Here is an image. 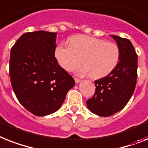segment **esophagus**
<instances>
[{
  "mask_svg": "<svg viewBox=\"0 0 148 148\" xmlns=\"http://www.w3.org/2000/svg\"><path fill=\"white\" fill-rule=\"evenodd\" d=\"M75 83H76V84H78V83H79V82H81V80H80V79H77V78H75Z\"/></svg>",
  "mask_w": 148,
  "mask_h": 148,
  "instance_id": "esophagus-1",
  "label": "esophagus"
}]
</instances>
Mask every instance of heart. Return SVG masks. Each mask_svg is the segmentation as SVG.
<instances>
[{
	"mask_svg": "<svg viewBox=\"0 0 148 148\" xmlns=\"http://www.w3.org/2000/svg\"><path fill=\"white\" fill-rule=\"evenodd\" d=\"M69 45L60 44L54 50V57L63 69L73 71L82 63L77 74L88 75L95 79L107 76L113 71L119 61V49L116 44L104 41L85 35H74Z\"/></svg>",
	"mask_w": 148,
	"mask_h": 148,
	"instance_id": "1",
	"label": "heart"
}]
</instances>
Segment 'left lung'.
I'll return each mask as SVG.
<instances>
[{"instance_id":"left-lung-1","label":"left lung","mask_w":148,"mask_h":148,"mask_svg":"<svg viewBox=\"0 0 148 148\" xmlns=\"http://www.w3.org/2000/svg\"><path fill=\"white\" fill-rule=\"evenodd\" d=\"M119 49V61L113 71L95 81V93L86 101L89 110L110 116L125 107L132 96L137 81L138 56L129 39L110 35Z\"/></svg>"}]
</instances>
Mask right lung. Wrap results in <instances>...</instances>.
Returning a JSON list of instances; mask_svg holds the SVG:
<instances>
[{"instance_id": "right-lung-1", "label": "right lung", "mask_w": 148, "mask_h": 148, "mask_svg": "<svg viewBox=\"0 0 148 148\" xmlns=\"http://www.w3.org/2000/svg\"><path fill=\"white\" fill-rule=\"evenodd\" d=\"M57 32L36 31L23 34L11 48L10 76L19 103L38 116L60 108L75 85L54 57Z\"/></svg>"}]
</instances>
